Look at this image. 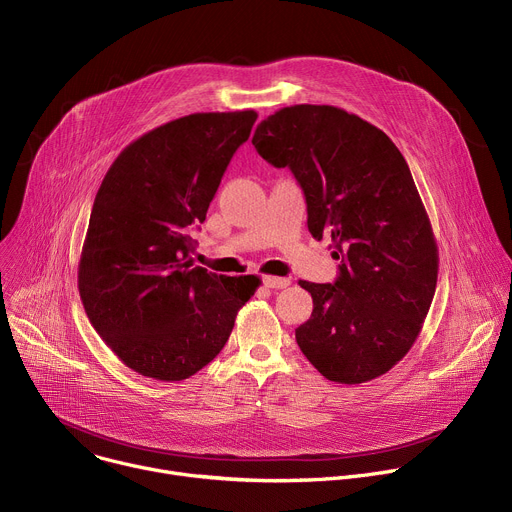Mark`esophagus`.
I'll list each match as a JSON object with an SVG mask.
<instances>
[{
  "instance_id": "obj_1",
  "label": "esophagus",
  "mask_w": 512,
  "mask_h": 512,
  "mask_svg": "<svg viewBox=\"0 0 512 512\" xmlns=\"http://www.w3.org/2000/svg\"><path fill=\"white\" fill-rule=\"evenodd\" d=\"M263 285H265V287H271V289H283V287L289 285V279H287V277L265 275V277H263Z\"/></svg>"
}]
</instances>
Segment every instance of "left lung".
Listing matches in <instances>:
<instances>
[{"label":"left lung","instance_id":"1","mask_svg":"<svg viewBox=\"0 0 512 512\" xmlns=\"http://www.w3.org/2000/svg\"><path fill=\"white\" fill-rule=\"evenodd\" d=\"M257 152L289 168L307 229L331 237L333 283L299 281L313 297L297 346L331 382L362 384L412 348L438 279V247L408 162L374 124L335 106L297 104L267 116Z\"/></svg>","mask_w":512,"mask_h":512}]
</instances>
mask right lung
Wrapping results in <instances>:
<instances>
[{
  "instance_id": "add662e5",
  "label": "right lung",
  "mask_w": 512,
  "mask_h": 512,
  "mask_svg": "<svg viewBox=\"0 0 512 512\" xmlns=\"http://www.w3.org/2000/svg\"><path fill=\"white\" fill-rule=\"evenodd\" d=\"M255 110L197 112L128 144L96 193L78 289L106 346L134 372L187 380L225 348L237 311L259 287L193 265L205 221Z\"/></svg>"
}]
</instances>
